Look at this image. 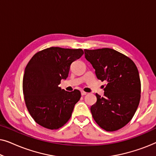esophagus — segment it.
<instances>
[{
  "label": "esophagus",
  "mask_w": 156,
  "mask_h": 156,
  "mask_svg": "<svg viewBox=\"0 0 156 156\" xmlns=\"http://www.w3.org/2000/svg\"><path fill=\"white\" fill-rule=\"evenodd\" d=\"M87 92H85V91H81V94H82V96H84V95H86L87 94Z\"/></svg>",
  "instance_id": "obj_1"
}]
</instances>
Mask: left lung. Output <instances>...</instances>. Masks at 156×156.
Wrapping results in <instances>:
<instances>
[{"mask_svg":"<svg viewBox=\"0 0 156 156\" xmlns=\"http://www.w3.org/2000/svg\"><path fill=\"white\" fill-rule=\"evenodd\" d=\"M97 79L107 81L104 97L98 94L91 112L98 125L114 131L127 124L137 110L140 99V80L135 63L115 50H84Z\"/></svg>","mask_w":156,"mask_h":156,"instance_id":"8db88e82","label":"left lung"}]
</instances>
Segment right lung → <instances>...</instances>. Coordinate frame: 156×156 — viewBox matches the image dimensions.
<instances>
[{
  "label": "right lung",
  "instance_id": "1",
  "mask_svg": "<svg viewBox=\"0 0 156 156\" xmlns=\"http://www.w3.org/2000/svg\"><path fill=\"white\" fill-rule=\"evenodd\" d=\"M83 54L82 49L52 47L29 61L23 76V94L30 114L39 125L58 129L69 121L81 93L77 89L67 91L59 84L67 78L71 64Z\"/></svg>",
  "mask_w": 156,
  "mask_h": 156
}]
</instances>
